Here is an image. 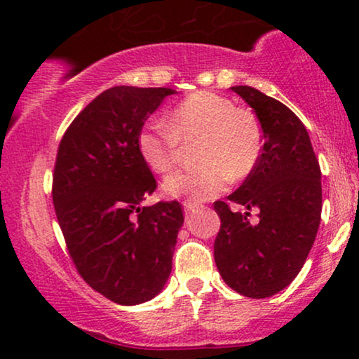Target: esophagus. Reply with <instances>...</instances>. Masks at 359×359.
Wrapping results in <instances>:
<instances>
[{"label": "esophagus", "mask_w": 359, "mask_h": 359, "mask_svg": "<svg viewBox=\"0 0 359 359\" xmlns=\"http://www.w3.org/2000/svg\"><path fill=\"white\" fill-rule=\"evenodd\" d=\"M201 209L199 204H193V203H184V212L186 215L191 214V212H196V210Z\"/></svg>", "instance_id": "esophagus-1"}]
</instances>
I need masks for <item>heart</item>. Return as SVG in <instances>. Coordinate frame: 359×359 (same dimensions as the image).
I'll return each instance as SVG.
<instances>
[{"instance_id": "1", "label": "heart", "mask_w": 359, "mask_h": 359, "mask_svg": "<svg viewBox=\"0 0 359 359\" xmlns=\"http://www.w3.org/2000/svg\"><path fill=\"white\" fill-rule=\"evenodd\" d=\"M198 147V170L166 176L168 198L204 203L227 189L230 178H248L263 155V129L252 111L229 97L199 91L175 107L168 126L149 122L137 135V149L154 173H168L180 163L183 145Z\"/></svg>"}]
</instances>
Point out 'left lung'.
Wrapping results in <instances>:
<instances>
[{"label":"left lung","mask_w":359,"mask_h":359,"mask_svg":"<svg viewBox=\"0 0 359 359\" xmlns=\"http://www.w3.org/2000/svg\"><path fill=\"white\" fill-rule=\"evenodd\" d=\"M257 114L263 129V155L252 175L229 196L248 208L232 213L215 201L220 229L214 259L233 291L263 299L292 283L306 263L322 214L320 166L307 129L281 101L252 86H232ZM257 208V223L248 219Z\"/></svg>","instance_id":"8db88e82"}]
</instances>
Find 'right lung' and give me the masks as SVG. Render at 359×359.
<instances>
[{
  "label": "right lung",
  "mask_w": 359,
  "mask_h": 359,
  "mask_svg": "<svg viewBox=\"0 0 359 359\" xmlns=\"http://www.w3.org/2000/svg\"><path fill=\"white\" fill-rule=\"evenodd\" d=\"M170 88L114 86L96 96L63 134L52 199L68 253L90 286L121 306L150 301L171 273L178 201L142 208L156 188L137 135Z\"/></svg>",
  "instance_id": "obj_1"
}]
</instances>
